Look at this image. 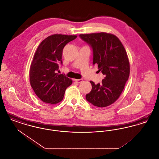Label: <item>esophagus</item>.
Masks as SVG:
<instances>
[{"label": "esophagus", "instance_id": "1", "mask_svg": "<svg viewBox=\"0 0 159 159\" xmlns=\"http://www.w3.org/2000/svg\"><path fill=\"white\" fill-rule=\"evenodd\" d=\"M75 81L76 83H80L83 82V79H75Z\"/></svg>", "mask_w": 159, "mask_h": 159}]
</instances>
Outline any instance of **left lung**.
<instances>
[{
	"mask_svg": "<svg viewBox=\"0 0 159 159\" xmlns=\"http://www.w3.org/2000/svg\"><path fill=\"white\" fill-rule=\"evenodd\" d=\"M79 37L91 46L93 65L104 76L101 83L91 81L92 90L86 99L93 106L105 107L120 97L128 80L130 65L123 45L115 35L106 33L80 34Z\"/></svg>",
	"mask_w": 159,
	"mask_h": 159,
	"instance_id": "obj_1",
	"label": "left lung"
}]
</instances>
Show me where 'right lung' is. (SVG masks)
I'll return each mask as SVG.
<instances>
[{"instance_id": "right-lung-1", "label": "right lung", "mask_w": 159, "mask_h": 159, "mask_svg": "<svg viewBox=\"0 0 159 159\" xmlns=\"http://www.w3.org/2000/svg\"><path fill=\"white\" fill-rule=\"evenodd\" d=\"M77 36L53 34L44 39L38 46L30 68V81L36 95L43 102L55 104L60 102L72 80L57 72L62 64L64 46Z\"/></svg>"}]
</instances>
